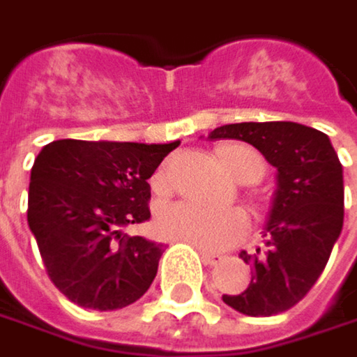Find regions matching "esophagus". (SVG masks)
Wrapping results in <instances>:
<instances>
[{"instance_id": "esophagus-1", "label": "esophagus", "mask_w": 357, "mask_h": 357, "mask_svg": "<svg viewBox=\"0 0 357 357\" xmlns=\"http://www.w3.org/2000/svg\"><path fill=\"white\" fill-rule=\"evenodd\" d=\"M202 259H204L208 266H214V264L220 259V255H218V253H208V251H202Z\"/></svg>"}]
</instances>
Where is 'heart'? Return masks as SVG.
<instances>
[{
	"instance_id": "obj_1",
	"label": "heart",
	"mask_w": 357,
	"mask_h": 357,
	"mask_svg": "<svg viewBox=\"0 0 357 357\" xmlns=\"http://www.w3.org/2000/svg\"><path fill=\"white\" fill-rule=\"evenodd\" d=\"M218 163L235 179H257L266 172L264 157L241 143H222L214 149ZM155 190L165 192L169 179L159 172L153 179ZM155 231L169 239L188 243L200 251H222L239 243L247 233V216L239 208L212 211L190 202L163 206L155 216Z\"/></svg>"
}]
</instances>
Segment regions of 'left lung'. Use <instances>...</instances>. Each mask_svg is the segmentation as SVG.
<instances>
[{
    "mask_svg": "<svg viewBox=\"0 0 357 357\" xmlns=\"http://www.w3.org/2000/svg\"><path fill=\"white\" fill-rule=\"evenodd\" d=\"M208 139L253 145L278 169V190L264 229L266 249L241 251L253 278L231 308L272 317L301 303L323 274L343 227V172L325 132L296 122H241L214 128Z\"/></svg>",
    "mask_w": 357,
    "mask_h": 357,
    "instance_id": "8db88e82",
    "label": "left lung"
}]
</instances>
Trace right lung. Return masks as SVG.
Wrapping results in <instances>:
<instances>
[{"instance_id":"right-lung-1","label":"right lung","mask_w":357,"mask_h":357,"mask_svg":"<svg viewBox=\"0 0 357 357\" xmlns=\"http://www.w3.org/2000/svg\"><path fill=\"white\" fill-rule=\"evenodd\" d=\"M178 145L63 139L38 153L28 227L50 282L71 303L116 310L149 290L163 245L122 229L149 220L146 179Z\"/></svg>"}]
</instances>
